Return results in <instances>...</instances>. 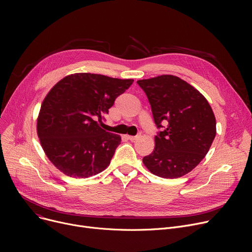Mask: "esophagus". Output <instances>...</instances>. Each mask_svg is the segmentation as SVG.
Listing matches in <instances>:
<instances>
[{
	"label": "esophagus",
	"mask_w": 252,
	"mask_h": 252,
	"mask_svg": "<svg viewBox=\"0 0 252 252\" xmlns=\"http://www.w3.org/2000/svg\"><path fill=\"white\" fill-rule=\"evenodd\" d=\"M140 137H141V135H137V136H128L127 138H128V140H129V141H131V142H135V141H137Z\"/></svg>",
	"instance_id": "34e87169"
}]
</instances>
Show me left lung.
I'll return each instance as SVG.
<instances>
[{
  "label": "left lung",
  "instance_id": "8db88e82",
  "mask_svg": "<svg viewBox=\"0 0 252 252\" xmlns=\"http://www.w3.org/2000/svg\"><path fill=\"white\" fill-rule=\"evenodd\" d=\"M137 84L147 95L154 123L162 128L155 148L143 158L151 173L164 179L187 175L207 154L217 134L213 109L199 91L180 77L163 74Z\"/></svg>",
  "mask_w": 252,
  "mask_h": 252
}]
</instances>
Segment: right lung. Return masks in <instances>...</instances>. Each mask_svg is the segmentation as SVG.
Here are the masks:
<instances>
[{
	"mask_svg": "<svg viewBox=\"0 0 252 252\" xmlns=\"http://www.w3.org/2000/svg\"><path fill=\"white\" fill-rule=\"evenodd\" d=\"M133 82L74 73L50 90L38 113L36 130L47 157L63 174L85 179L110 164L122 138L104 130L100 124Z\"/></svg>",
	"mask_w": 252,
	"mask_h": 252,
	"instance_id": "right-lung-1",
	"label": "right lung"
}]
</instances>
